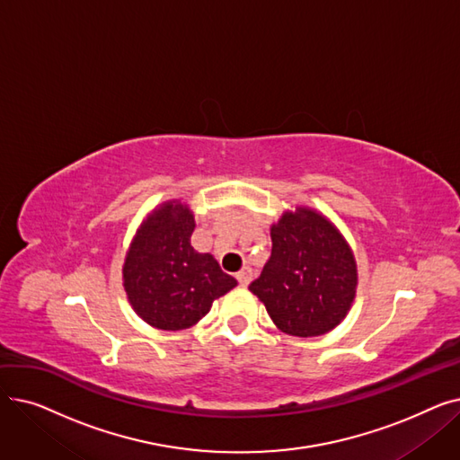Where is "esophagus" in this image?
Segmentation results:
<instances>
[{"label": "esophagus", "mask_w": 460, "mask_h": 460, "mask_svg": "<svg viewBox=\"0 0 460 460\" xmlns=\"http://www.w3.org/2000/svg\"><path fill=\"white\" fill-rule=\"evenodd\" d=\"M252 278H253V270H252L250 267H244L243 270H240V272L236 274V279H238V283H240V285H244V287H246V285L252 281Z\"/></svg>", "instance_id": "34e87169"}]
</instances>
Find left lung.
Returning a JSON list of instances; mask_svg holds the SVG:
<instances>
[{"mask_svg":"<svg viewBox=\"0 0 460 460\" xmlns=\"http://www.w3.org/2000/svg\"><path fill=\"white\" fill-rule=\"evenodd\" d=\"M272 255L250 291L287 335L317 337L341 324L358 288L343 233L317 208L296 205L270 227Z\"/></svg>","mask_w":460,"mask_h":460,"instance_id":"obj_1","label":"left lung"}]
</instances>
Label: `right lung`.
<instances>
[{"mask_svg":"<svg viewBox=\"0 0 460 460\" xmlns=\"http://www.w3.org/2000/svg\"><path fill=\"white\" fill-rule=\"evenodd\" d=\"M191 208L169 199L137 227L123 262V287L136 315L158 330L198 324L216 298L236 287L210 253L193 250Z\"/></svg>","mask_w":460,"mask_h":460,"instance_id":"1","label":"right lung"}]
</instances>
